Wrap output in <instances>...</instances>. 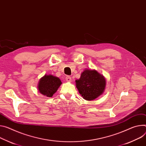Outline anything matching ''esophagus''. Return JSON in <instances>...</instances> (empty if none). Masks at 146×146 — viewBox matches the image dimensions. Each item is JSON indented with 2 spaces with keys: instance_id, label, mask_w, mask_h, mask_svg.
<instances>
[{
  "instance_id": "1",
  "label": "esophagus",
  "mask_w": 146,
  "mask_h": 146,
  "mask_svg": "<svg viewBox=\"0 0 146 146\" xmlns=\"http://www.w3.org/2000/svg\"><path fill=\"white\" fill-rule=\"evenodd\" d=\"M66 80L68 82H70L71 80H72V77L70 76H66Z\"/></svg>"
}]
</instances>
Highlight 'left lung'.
Wrapping results in <instances>:
<instances>
[{
    "instance_id": "1",
    "label": "left lung",
    "mask_w": 146,
    "mask_h": 146,
    "mask_svg": "<svg viewBox=\"0 0 146 146\" xmlns=\"http://www.w3.org/2000/svg\"><path fill=\"white\" fill-rule=\"evenodd\" d=\"M76 83L80 94L88 101L95 100L101 95L106 84L104 76L96 70H85Z\"/></svg>"
}]
</instances>
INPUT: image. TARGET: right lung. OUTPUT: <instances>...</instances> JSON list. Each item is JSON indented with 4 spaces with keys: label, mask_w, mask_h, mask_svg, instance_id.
I'll use <instances>...</instances> for the list:
<instances>
[{
    "label": "right lung",
    "mask_w": 146,
    "mask_h": 146,
    "mask_svg": "<svg viewBox=\"0 0 146 146\" xmlns=\"http://www.w3.org/2000/svg\"><path fill=\"white\" fill-rule=\"evenodd\" d=\"M62 82L60 79L52 75H45L39 80L38 90L40 93L51 97L58 90Z\"/></svg>",
    "instance_id": "right-lung-1"
}]
</instances>
